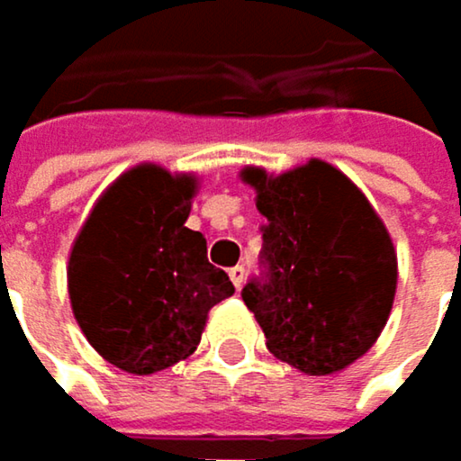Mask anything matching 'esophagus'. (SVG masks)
<instances>
[{
  "label": "esophagus",
  "instance_id": "obj_1",
  "mask_svg": "<svg viewBox=\"0 0 461 461\" xmlns=\"http://www.w3.org/2000/svg\"><path fill=\"white\" fill-rule=\"evenodd\" d=\"M230 277H231V283H234V288L240 291V288H242V280H245V267H242V264L231 267Z\"/></svg>",
  "mask_w": 461,
  "mask_h": 461
}]
</instances>
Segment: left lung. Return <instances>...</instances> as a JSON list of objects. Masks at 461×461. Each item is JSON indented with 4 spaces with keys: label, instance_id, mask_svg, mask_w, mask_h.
I'll return each mask as SVG.
<instances>
[{
    "label": "left lung",
    "instance_id": "1",
    "mask_svg": "<svg viewBox=\"0 0 461 461\" xmlns=\"http://www.w3.org/2000/svg\"><path fill=\"white\" fill-rule=\"evenodd\" d=\"M242 178L267 219L245 307L275 357L310 376L341 371L371 349L390 318L398 283L390 234L328 162L312 159L277 178L248 167Z\"/></svg>",
    "mask_w": 461,
    "mask_h": 461
}]
</instances>
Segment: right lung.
Here are the masks:
<instances>
[{"label":"right lung","mask_w":461,"mask_h":461,"mask_svg":"<svg viewBox=\"0 0 461 461\" xmlns=\"http://www.w3.org/2000/svg\"><path fill=\"white\" fill-rule=\"evenodd\" d=\"M194 178L140 165L109 186L68 258V296L87 341L128 374L189 357L213 304L234 294L208 261L203 231L184 227Z\"/></svg>","instance_id":"1"}]
</instances>
